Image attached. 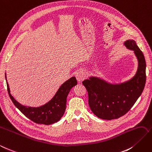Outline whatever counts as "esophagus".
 Masks as SVG:
<instances>
[{
	"label": "esophagus",
	"instance_id": "esophagus-1",
	"mask_svg": "<svg viewBox=\"0 0 152 152\" xmlns=\"http://www.w3.org/2000/svg\"><path fill=\"white\" fill-rule=\"evenodd\" d=\"M75 77H76V79L78 81L82 82L86 79V73L84 70H79L76 73Z\"/></svg>",
	"mask_w": 152,
	"mask_h": 152
}]
</instances>
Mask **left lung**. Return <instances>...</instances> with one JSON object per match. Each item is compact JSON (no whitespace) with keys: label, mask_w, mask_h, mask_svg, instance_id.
<instances>
[{"label":"left lung","mask_w":152,"mask_h":152,"mask_svg":"<svg viewBox=\"0 0 152 152\" xmlns=\"http://www.w3.org/2000/svg\"><path fill=\"white\" fill-rule=\"evenodd\" d=\"M125 45L134 51L138 59V69L133 79L119 85L109 84L93 77L83 82L88 91L90 109L97 117L104 120L117 119L128 113L141 95L145 86L144 54L134 40H127Z\"/></svg>","instance_id":"obj_1"}]
</instances>
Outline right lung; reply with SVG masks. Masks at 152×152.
I'll return each instance as SVG.
<instances>
[{"mask_svg":"<svg viewBox=\"0 0 152 152\" xmlns=\"http://www.w3.org/2000/svg\"><path fill=\"white\" fill-rule=\"evenodd\" d=\"M5 77L6 79V74ZM6 83L7 91L11 100L22 114L36 124L50 125L58 121L63 116L66 109V98L69 90L77 84V82L75 77L70 78L61 86L51 100L39 107H26L19 104L11 96L7 82Z\"/></svg>","mask_w":152,"mask_h":152,"instance_id":"right-lung-1","label":"right lung"}]
</instances>
